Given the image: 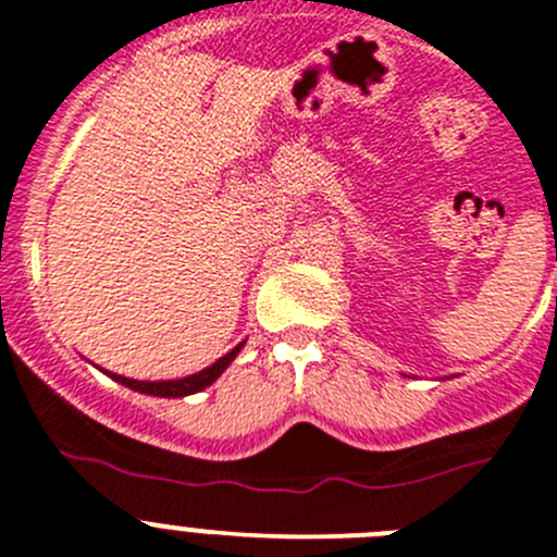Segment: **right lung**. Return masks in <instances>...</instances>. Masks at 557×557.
<instances>
[{
  "instance_id": "obj_1",
  "label": "right lung",
  "mask_w": 557,
  "mask_h": 557,
  "mask_svg": "<svg viewBox=\"0 0 557 557\" xmlns=\"http://www.w3.org/2000/svg\"><path fill=\"white\" fill-rule=\"evenodd\" d=\"M243 344L246 342H240L235 349H230V352H226L224 358H219L213 367L202 369V372H196V374H188V377H180V380H131V377H123V374H111V372H106V374H109L111 380H116L120 385H125V388L139 391V394L163 396V399H180V396L199 394V391H205L208 385H213L215 380L226 372V367L235 361L237 352L243 349Z\"/></svg>"
}]
</instances>
